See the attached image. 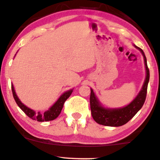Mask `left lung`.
Here are the masks:
<instances>
[{"label":"left lung","instance_id":"8db88e82","mask_svg":"<svg viewBox=\"0 0 160 160\" xmlns=\"http://www.w3.org/2000/svg\"><path fill=\"white\" fill-rule=\"evenodd\" d=\"M134 46L141 52L144 59L146 78L143 87L138 96L131 103L122 108H106L103 106L95 94L93 89L91 88L90 98H89L91 114L95 122H97L98 124L105 126H111V127H119V126L124 125L138 113V112L142 108L144 103L146 96H147V86H148L149 80H150V71L147 67V58H146L143 51L135 45H134Z\"/></svg>","mask_w":160,"mask_h":160}]
</instances>
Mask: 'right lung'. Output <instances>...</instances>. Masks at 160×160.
Here are the masks:
<instances>
[{"label":"right lung","instance_id":"1","mask_svg":"<svg viewBox=\"0 0 160 160\" xmlns=\"http://www.w3.org/2000/svg\"><path fill=\"white\" fill-rule=\"evenodd\" d=\"M11 88H12V92H13V96L16 102L18 105V106L20 107L21 109L24 112V113L27 115L28 117H29L32 120L38 121V122H48V121H52L54 119H55L56 118L60 115L61 110H62L63 106H64V102L69 98V96H71L72 92H73V89H70V90L66 91L65 92H64L60 97L58 98V99L54 103L53 106L48 108V110L45 111L44 113H36V112L34 110L31 109L29 107H27L23 103H22V102L20 101V99L17 96V93L15 92L14 87H13V83L11 84Z\"/></svg>","mask_w":160,"mask_h":160}]
</instances>
